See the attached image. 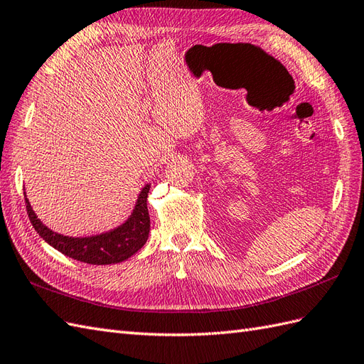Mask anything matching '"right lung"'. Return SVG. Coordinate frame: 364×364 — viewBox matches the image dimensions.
Masks as SVG:
<instances>
[{
  "label": "right lung",
  "mask_w": 364,
  "mask_h": 364,
  "mask_svg": "<svg viewBox=\"0 0 364 364\" xmlns=\"http://www.w3.org/2000/svg\"><path fill=\"white\" fill-rule=\"evenodd\" d=\"M151 186H144L143 191L139 192L135 209L132 215L119 228L101 234L95 237L86 238H73L55 234L50 229L46 228L43 223L36 218L35 212L32 210L29 200H26V210L32 226L38 232L43 240L60 250L61 254L68 255L73 259H78L82 263L89 264H112L121 263L136 254L139 249L144 246L149 237V229H151V218H149L147 210V193Z\"/></svg>",
  "instance_id": "1"
}]
</instances>
